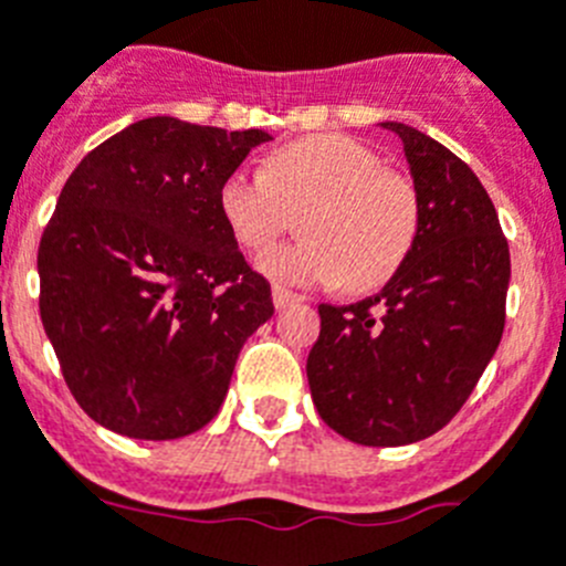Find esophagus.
<instances>
[{
	"label": "esophagus",
	"mask_w": 566,
	"mask_h": 566,
	"mask_svg": "<svg viewBox=\"0 0 566 566\" xmlns=\"http://www.w3.org/2000/svg\"><path fill=\"white\" fill-rule=\"evenodd\" d=\"M272 300H274V308H289V305H294V303H303L305 297H300V294L289 292V289H283V286H274Z\"/></svg>",
	"instance_id": "1"
}]
</instances>
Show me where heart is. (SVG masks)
Listing matches in <instances>:
<instances>
[{
	"instance_id": "heart-1",
	"label": "heart",
	"mask_w": 566,
	"mask_h": 566,
	"mask_svg": "<svg viewBox=\"0 0 566 566\" xmlns=\"http://www.w3.org/2000/svg\"><path fill=\"white\" fill-rule=\"evenodd\" d=\"M305 206V241L258 255L269 280L370 292L401 269L421 221L412 181L345 134L294 139L266 159V168L241 165L219 188L227 230L252 252L269 247L286 230L292 210Z\"/></svg>"
}]
</instances>
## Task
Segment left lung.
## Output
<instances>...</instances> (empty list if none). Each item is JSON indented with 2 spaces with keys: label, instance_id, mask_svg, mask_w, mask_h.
Here are the masks:
<instances>
[{
  "label": "left lung",
  "instance_id": "1",
  "mask_svg": "<svg viewBox=\"0 0 566 566\" xmlns=\"http://www.w3.org/2000/svg\"><path fill=\"white\" fill-rule=\"evenodd\" d=\"M403 143L421 205L407 261L373 297L319 305L308 387L319 418L361 446H407L452 421L500 347L511 252L474 170L438 139Z\"/></svg>",
  "mask_w": 566,
  "mask_h": 566
}]
</instances>
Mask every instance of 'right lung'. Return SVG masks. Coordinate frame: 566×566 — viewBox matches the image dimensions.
I'll list each match as a JSON object with an SVG mask.
<instances>
[{
	"label": "right lung",
	"mask_w": 566,
	"mask_h": 566,
	"mask_svg": "<svg viewBox=\"0 0 566 566\" xmlns=\"http://www.w3.org/2000/svg\"><path fill=\"white\" fill-rule=\"evenodd\" d=\"M261 128L137 120L81 159L39 247V311L92 421L176 440L216 418L243 342L274 314L219 210Z\"/></svg>",
	"instance_id": "right-lung-1"
}]
</instances>
